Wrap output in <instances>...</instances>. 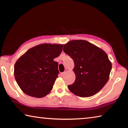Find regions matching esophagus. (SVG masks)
<instances>
[{"label":"esophagus","mask_w":128,"mask_h":128,"mask_svg":"<svg viewBox=\"0 0 128 128\" xmlns=\"http://www.w3.org/2000/svg\"><path fill=\"white\" fill-rule=\"evenodd\" d=\"M68 72V70H67L66 69V70H65L64 72H62V73H60V75H61V76H63L65 74V73H66V72Z\"/></svg>","instance_id":"esophagus-1"}]
</instances>
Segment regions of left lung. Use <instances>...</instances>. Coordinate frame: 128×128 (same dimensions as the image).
<instances>
[{
  "label": "left lung",
  "mask_w": 128,
  "mask_h": 128,
  "mask_svg": "<svg viewBox=\"0 0 128 128\" xmlns=\"http://www.w3.org/2000/svg\"><path fill=\"white\" fill-rule=\"evenodd\" d=\"M65 53L72 58L76 75L69 90L76 95L85 98L96 94L110 78L112 63L102 49L85 40H72L64 44Z\"/></svg>",
  "instance_id": "1"
}]
</instances>
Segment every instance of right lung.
Instances as JSON below:
<instances>
[{
  "label": "right lung",
  "instance_id": "add662e5",
  "mask_svg": "<svg viewBox=\"0 0 128 128\" xmlns=\"http://www.w3.org/2000/svg\"><path fill=\"white\" fill-rule=\"evenodd\" d=\"M63 44L44 43L34 46L19 58L14 66L15 80L22 92L35 98H42L52 89L58 77V62L54 59Z\"/></svg>",
  "mask_w": 128,
  "mask_h": 128
}]
</instances>
